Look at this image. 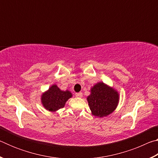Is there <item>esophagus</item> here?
<instances>
[{
	"label": "esophagus",
	"instance_id": "1",
	"mask_svg": "<svg viewBox=\"0 0 158 158\" xmlns=\"http://www.w3.org/2000/svg\"><path fill=\"white\" fill-rule=\"evenodd\" d=\"M75 95H76V97H77V98H81L82 97V93L81 92L77 93H75Z\"/></svg>",
	"mask_w": 158,
	"mask_h": 158
}]
</instances>
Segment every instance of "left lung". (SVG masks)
Segmentation results:
<instances>
[{"mask_svg": "<svg viewBox=\"0 0 158 158\" xmlns=\"http://www.w3.org/2000/svg\"><path fill=\"white\" fill-rule=\"evenodd\" d=\"M87 101L93 116L102 118L115 111L119 102V93L113 87L98 82L90 89Z\"/></svg>", "mask_w": 158, "mask_h": 158, "instance_id": "8db88e82", "label": "left lung"}]
</instances>
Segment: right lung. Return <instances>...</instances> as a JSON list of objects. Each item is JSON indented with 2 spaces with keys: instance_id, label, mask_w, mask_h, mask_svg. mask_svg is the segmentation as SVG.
Returning a JSON list of instances; mask_svg holds the SVG:
<instances>
[{
  "instance_id": "add662e5",
  "label": "right lung",
  "mask_w": 158,
  "mask_h": 158,
  "mask_svg": "<svg viewBox=\"0 0 158 158\" xmlns=\"http://www.w3.org/2000/svg\"><path fill=\"white\" fill-rule=\"evenodd\" d=\"M73 97V94L69 90H62L53 84L47 91L41 95V102L47 111L56 112L58 109L65 106L66 102Z\"/></svg>"
}]
</instances>
